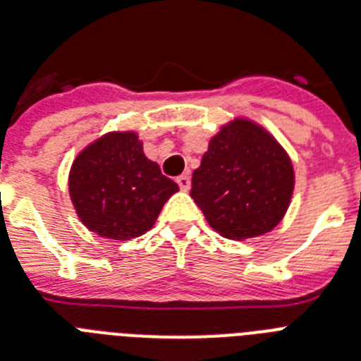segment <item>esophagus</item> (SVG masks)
Returning <instances> with one entry per match:
<instances>
[{
    "instance_id": "1",
    "label": "esophagus",
    "mask_w": 361,
    "mask_h": 361,
    "mask_svg": "<svg viewBox=\"0 0 361 361\" xmlns=\"http://www.w3.org/2000/svg\"><path fill=\"white\" fill-rule=\"evenodd\" d=\"M177 184H178V188L183 190V192H188V190H190V186H192V178H190V175L188 173L178 175Z\"/></svg>"
}]
</instances>
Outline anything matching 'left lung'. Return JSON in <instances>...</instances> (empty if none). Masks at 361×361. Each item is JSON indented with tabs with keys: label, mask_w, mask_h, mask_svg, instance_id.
I'll return each instance as SVG.
<instances>
[{
	"label": "left lung",
	"mask_w": 361,
	"mask_h": 361,
	"mask_svg": "<svg viewBox=\"0 0 361 361\" xmlns=\"http://www.w3.org/2000/svg\"><path fill=\"white\" fill-rule=\"evenodd\" d=\"M293 184V166L282 145L260 125L236 118L210 140L190 195L214 231L247 240L281 223Z\"/></svg>",
	"instance_id": "left-lung-1"
}]
</instances>
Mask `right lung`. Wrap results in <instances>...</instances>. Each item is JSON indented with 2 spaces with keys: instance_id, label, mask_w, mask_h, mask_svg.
I'll return each instance as SVG.
<instances>
[{
  "instance_id": "1",
  "label": "right lung",
  "mask_w": 361,
  "mask_h": 361,
  "mask_svg": "<svg viewBox=\"0 0 361 361\" xmlns=\"http://www.w3.org/2000/svg\"><path fill=\"white\" fill-rule=\"evenodd\" d=\"M177 183L144 154L136 133H109L82 149L70 169V197L86 228L130 240L153 227Z\"/></svg>"
}]
</instances>
